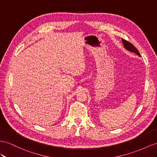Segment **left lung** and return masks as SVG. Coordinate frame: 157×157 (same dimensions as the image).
<instances>
[{"instance_id":"1","label":"left lung","mask_w":157,"mask_h":157,"mask_svg":"<svg viewBox=\"0 0 157 157\" xmlns=\"http://www.w3.org/2000/svg\"><path fill=\"white\" fill-rule=\"evenodd\" d=\"M122 42L123 44V46L125 48V49L130 51L131 52H134V53H135L136 54H137L138 56H140V54H139V52L138 51V50L136 49V48L132 45V44L130 42H128V41H127V40H124V39H122Z\"/></svg>"}]
</instances>
